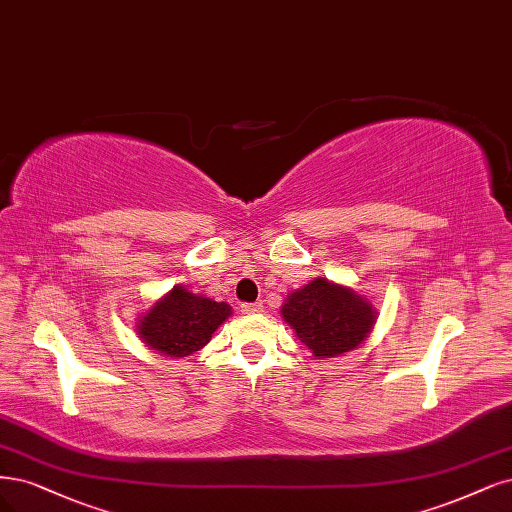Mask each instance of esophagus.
I'll return each mask as SVG.
<instances>
[{
  "label": "esophagus",
  "mask_w": 512,
  "mask_h": 512,
  "mask_svg": "<svg viewBox=\"0 0 512 512\" xmlns=\"http://www.w3.org/2000/svg\"><path fill=\"white\" fill-rule=\"evenodd\" d=\"M241 311H243L245 315L260 313V311H262V303H243V305H241Z\"/></svg>",
  "instance_id": "34e87169"
}]
</instances>
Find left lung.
Instances as JSON below:
<instances>
[{
    "label": "left lung",
    "instance_id": "1",
    "mask_svg": "<svg viewBox=\"0 0 512 512\" xmlns=\"http://www.w3.org/2000/svg\"><path fill=\"white\" fill-rule=\"evenodd\" d=\"M284 320L313 356L334 358L358 347L375 324V309L354 290L313 279L288 296Z\"/></svg>",
    "mask_w": 512,
    "mask_h": 512
}]
</instances>
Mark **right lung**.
<instances>
[{"label": "right lung", "instance_id": "right-lung-1", "mask_svg": "<svg viewBox=\"0 0 512 512\" xmlns=\"http://www.w3.org/2000/svg\"><path fill=\"white\" fill-rule=\"evenodd\" d=\"M231 315L226 303L186 292L175 286L139 322L146 345L171 358H182L209 343L211 334Z\"/></svg>", "mask_w": 512, "mask_h": 512}]
</instances>
